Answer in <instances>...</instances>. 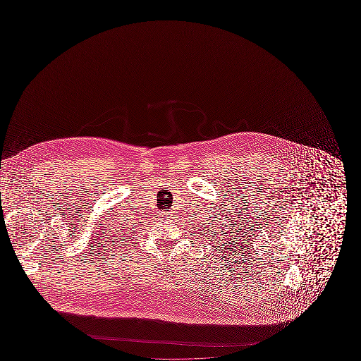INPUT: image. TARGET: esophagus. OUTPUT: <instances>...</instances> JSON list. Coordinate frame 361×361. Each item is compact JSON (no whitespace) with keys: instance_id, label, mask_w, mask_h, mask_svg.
<instances>
[{"instance_id":"obj_1","label":"esophagus","mask_w":361,"mask_h":361,"mask_svg":"<svg viewBox=\"0 0 361 361\" xmlns=\"http://www.w3.org/2000/svg\"><path fill=\"white\" fill-rule=\"evenodd\" d=\"M172 218V212H169V211H164V212H161V219H171Z\"/></svg>"}]
</instances>
